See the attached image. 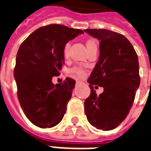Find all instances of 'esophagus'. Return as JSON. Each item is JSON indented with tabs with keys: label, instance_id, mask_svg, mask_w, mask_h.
<instances>
[{
	"label": "esophagus",
	"instance_id": "1",
	"mask_svg": "<svg viewBox=\"0 0 151 151\" xmlns=\"http://www.w3.org/2000/svg\"><path fill=\"white\" fill-rule=\"evenodd\" d=\"M80 83H82V81H80V80H76V85Z\"/></svg>",
	"mask_w": 151,
	"mask_h": 151
}]
</instances>
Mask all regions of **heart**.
Returning <instances> with one entry per match:
<instances>
[{"instance_id":"1","label":"heart","mask_w":151,"mask_h":151,"mask_svg":"<svg viewBox=\"0 0 151 151\" xmlns=\"http://www.w3.org/2000/svg\"><path fill=\"white\" fill-rule=\"evenodd\" d=\"M86 45L87 50L89 51H91V50L94 49V48H97L98 49V42L95 39H93V38H90V39H87L86 42ZM69 48H70V43H66L63 48V55L65 58H67L68 56V52H69ZM71 72L72 73H75V74L78 75L79 76H83L85 75V72L83 69L81 68H72L71 71Z\"/></svg>"}]
</instances>
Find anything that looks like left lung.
<instances>
[{
  "instance_id": "left-lung-1",
  "label": "left lung",
  "mask_w": 151,
  "mask_h": 151,
  "mask_svg": "<svg viewBox=\"0 0 151 151\" xmlns=\"http://www.w3.org/2000/svg\"><path fill=\"white\" fill-rule=\"evenodd\" d=\"M84 31L100 41L99 61L87 80L91 94L84 102L85 113L91 125L112 130L127 117L139 86L137 54L120 34L106 29ZM94 85L102 86L104 93L97 96Z\"/></svg>"
}]
</instances>
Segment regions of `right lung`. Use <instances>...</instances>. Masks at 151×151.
I'll return each instance as SVG.
<instances>
[{
    "instance_id": "1",
    "label": "right lung",
    "mask_w": 151,
    "mask_h": 151,
    "mask_svg": "<svg viewBox=\"0 0 151 151\" xmlns=\"http://www.w3.org/2000/svg\"><path fill=\"white\" fill-rule=\"evenodd\" d=\"M83 31L60 24L37 29L23 41L16 55L14 77L17 96L26 116L39 128H52L61 121L76 81L52 83L65 64L63 48Z\"/></svg>"
}]
</instances>
